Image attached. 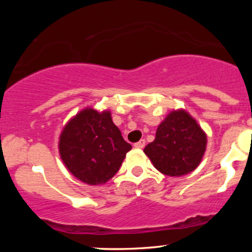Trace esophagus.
<instances>
[{
	"instance_id": "obj_1",
	"label": "esophagus",
	"mask_w": 252,
	"mask_h": 252,
	"mask_svg": "<svg viewBox=\"0 0 252 252\" xmlns=\"http://www.w3.org/2000/svg\"><path fill=\"white\" fill-rule=\"evenodd\" d=\"M144 146H146V141H144V140L138 141V142H136L134 144L135 148H137V149H142V148H144Z\"/></svg>"
}]
</instances>
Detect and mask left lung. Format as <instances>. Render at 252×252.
Here are the masks:
<instances>
[{"label": "left lung", "mask_w": 252, "mask_h": 252, "mask_svg": "<svg viewBox=\"0 0 252 252\" xmlns=\"http://www.w3.org/2000/svg\"><path fill=\"white\" fill-rule=\"evenodd\" d=\"M207 136L186 110H172L156 130L155 140L144 148L158 172L168 176L189 174L201 162Z\"/></svg>", "instance_id": "1"}]
</instances>
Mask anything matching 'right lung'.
Wrapping results in <instances>:
<instances>
[{
    "mask_svg": "<svg viewBox=\"0 0 252 252\" xmlns=\"http://www.w3.org/2000/svg\"><path fill=\"white\" fill-rule=\"evenodd\" d=\"M58 148L74 178L98 186L114 178L131 146L123 140L109 110L85 108L65 124Z\"/></svg>",
    "mask_w": 252,
    "mask_h": 252,
    "instance_id": "add662e5",
    "label": "right lung"
}]
</instances>
